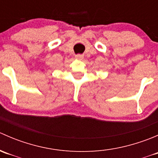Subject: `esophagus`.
Wrapping results in <instances>:
<instances>
[{
	"mask_svg": "<svg viewBox=\"0 0 158 158\" xmlns=\"http://www.w3.org/2000/svg\"><path fill=\"white\" fill-rule=\"evenodd\" d=\"M75 57H76V59H79V60H82V59H83L84 55H82V54H76V55L75 56Z\"/></svg>",
	"mask_w": 158,
	"mask_h": 158,
	"instance_id": "34e87169",
	"label": "esophagus"
}]
</instances>
